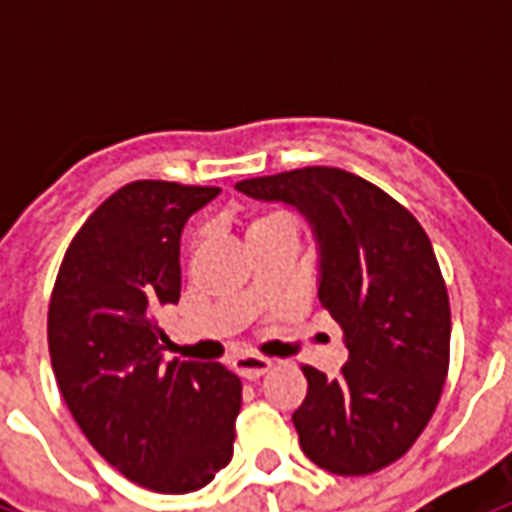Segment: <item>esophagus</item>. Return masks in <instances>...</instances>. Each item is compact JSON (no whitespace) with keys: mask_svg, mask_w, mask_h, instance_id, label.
Here are the masks:
<instances>
[{"mask_svg":"<svg viewBox=\"0 0 512 512\" xmlns=\"http://www.w3.org/2000/svg\"><path fill=\"white\" fill-rule=\"evenodd\" d=\"M271 359H263V356H235L233 359V370L238 373L241 378H246V381H255V378L266 376L268 370H271Z\"/></svg>","mask_w":512,"mask_h":512,"instance_id":"obj_1","label":"esophagus"}]
</instances>
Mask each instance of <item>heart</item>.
<instances>
[{
    "label": "heart",
    "instance_id": "1",
    "mask_svg": "<svg viewBox=\"0 0 512 512\" xmlns=\"http://www.w3.org/2000/svg\"><path fill=\"white\" fill-rule=\"evenodd\" d=\"M282 227H293L285 213H279V211L255 213V216L249 219V224H246V238H257V235L274 233V230H282Z\"/></svg>",
    "mask_w": 512,
    "mask_h": 512
}]
</instances>
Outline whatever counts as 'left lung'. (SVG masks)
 <instances>
[{
  "mask_svg": "<svg viewBox=\"0 0 512 512\" xmlns=\"http://www.w3.org/2000/svg\"><path fill=\"white\" fill-rule=\"evenodd\" d=\"M255 200L296 205L321 244L318 299L343 329L337 378L304 365L293 411L304 455L343 477L403 458L439 406L450 370V296L428 233L376 183L301 167L235 183Z\"/></svg>",
  "mask_w": 512,
  "mask_h": 512,
  "instance_id": "obj_1",
  "label": "left lung"
}]
</instances>
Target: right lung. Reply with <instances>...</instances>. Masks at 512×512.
<instances>
[{
  "instance_id": "1",
  "label": "right lung",
  "mask_w": 512,
  "mask_h": 512,
  "mask_svg": "<svg viewBox=\"0 0 512 512\" xmlns=\"http://www.w3.org/2000/svg\"><path fill=\"white\" fill-rule=\"evenodd\" d=\"M216 186L134 180L73 235L49 301L62 400L98 455L158 491L189 494L233 458L241 378L164 362L158 312L180 299V233Z\"/></svg>"
}]
</instances>
